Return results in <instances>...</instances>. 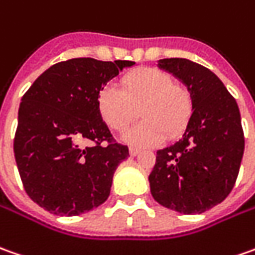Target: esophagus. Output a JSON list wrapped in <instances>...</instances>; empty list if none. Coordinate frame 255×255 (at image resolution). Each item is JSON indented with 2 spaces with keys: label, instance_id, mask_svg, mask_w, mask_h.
<instances>
[{
  "label": "esophagus",
  "instance_id": "esophagus-1",
  "mask_svg": "<svg viewBox=\"0 0 255 255\" xmlns=\"http://www.w3.org/2000/svg\"><path fill=\"white\" fill-rule=\"evenodd\" d=\"M129 153H130V155H137L140 153V148L131 146V147H129Z\"/></svg>",
  "mask_w": 255,
  "mask_h": 255
}]
</instances>
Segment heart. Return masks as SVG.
Returning <instances> with one entry per match:
<instances>
[{
  "label": "heart",
  "instance_id": "heart-1",
  "mask_svg": "<svg viewBox=\"0 0 255 255\" xmlns=\"http://www.w3.org/2000/svg\"><path fill=\"white\" fill-rule=\"evenodd\" d=\"M143 119L125 134L139 146H153L165 137L174 139L187 128L194 111L192 94L185 85L174 83L163 70L141 67L122 78V90L107 84L98 94V112L104 124L124 131L136 119Z\"/></svg>",
  "mask_w": 255,
  "mask_h": 255
}]
</instances>
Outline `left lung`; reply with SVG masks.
<instances>
[{"label": "left lung", "mask_w": 255, "mask_h": 255, "mask_svg": "<svg viewBox=\"0 0 255 255\" xmlns=\"http://www.w3.org/2000/svg\"><path fill=\"white\" fill-rule=\"evenodd\" d=\"M158 66L184 81L194 112L182 139L157 151L150 191L168 209L202 213L225 201L235 187L244 151L240 111L209 68L187 59H163Z\"/></svg>", "instance_id": "obj_1"}]
</instances>
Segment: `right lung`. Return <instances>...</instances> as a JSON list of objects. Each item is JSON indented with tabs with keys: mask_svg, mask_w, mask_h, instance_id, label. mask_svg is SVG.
Returning a JSON list of instances; mask_svg holds the SVG:
<instances>
[{
	"mask_svg": "<svg viewBox=\"0 0 255 255\" xmlns=\"http://www.w3.org/2000/svg\"><path fill=\"white\" fill-rule=\"evenodd\" d=\"M133 64L90 57L60 61L23 94L13 153L26 194L43 209L76 216L108 199L114 172L129 148L101 119L98 94Z\"/></svg>",
	"mask_w": 255,
	"mask_h": 255,
	"instance_id": "1",
	"label": "right lung"
}]
</instances>
